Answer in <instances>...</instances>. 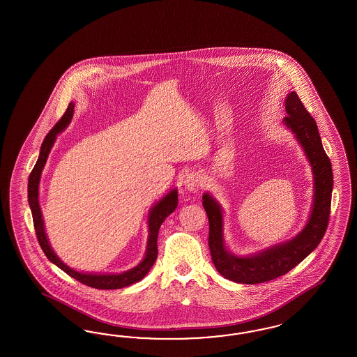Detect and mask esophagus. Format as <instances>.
Segmentation results:
<instances>
[{
    "label": "esophagus",
    "mask_w": 357,
    "mask_h": 357,
    "mask_svg": "<svg viewBox=\"0 0 357 357\" xmlns=\"http://www.w3.org/2000/svg\"><path fill=\"white\" fill-rule=\"evenodd\" d=\"M202 185V181L200 176L197 174H190L185 176L184 179V188L190 192H196Z\"/></svg>",
    "instance_id": "34e87169"
}]
</instances>
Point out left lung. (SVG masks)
I'll return each mask as SVG.
<instances>
[{
  "instance_id": "left-lung-1",
  "label": "left lung",
  "mask_w": 357,
  "mask_h": 357,
  "mask_svg": "<svg viewBox=\"0 0 357 357\" xmlns=\"http://www.w3.org/2000/svg\"><path fill=\"white\" fill-rule=\"evenodd\" d=\"M285 111L288 116L282 121L303 146L313 170V208L303 230L284 243L249 257L233 255L227 251L224 242L221 206L211 195L203 196V206L209 221L208 245L212 261L220 275L239 284H259L289 272L319 245L328 224L334 176L317 123L296 91L289 93L285 98Z\"/></svg>"
}]
</instances>
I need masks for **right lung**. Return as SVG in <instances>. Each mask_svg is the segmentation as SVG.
<instances>
[{
  "instance_id": "add662e5",
  "label": "right lung",
  "mask_w": 357,
  "mask_h": 357,
  "mask_svg": "<svg viewBox=\"0 0 357 357\" xmlns=\"http://www.w3.org/2000/svg\"><path fill=\"white\" fill-rule=\"evenodd\" d=\"M73 111H75V103H69L63 118L59 120L54 128L48 132V135L45 136L43 144H42L39 158L29 176V204H30L31 213H33V227L36 231L38 242L43 250L45 257L54 264H56L59 268L66 272L69 276H72L73 279L85 284L87 287H91V288L120 289V288L128 287V285H132V284L140 281L141 279H144L145 275L153 267L154 261L157 259V255H158V249H157L158 231H160V227L162 225L165 218L169 215H172L178 206V191L172 190L169 194L165 195L162 199L151 208L149 217H148L149 238H148V245H146V252H145L144 259L141 260L136 267H133L132 270L126 271L123 273H107V275L106 273H84V272H78V271L68 267L65 263L59 259V257L54 254V250L47 239V234L44 230L42 211L39 206V182H40V174L43 172L48 154L51 151V148L54 146L56 136H57V133L64 130L66 126L70 123L72 116H73Z\"/></svg>"
}]
</instances>
